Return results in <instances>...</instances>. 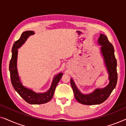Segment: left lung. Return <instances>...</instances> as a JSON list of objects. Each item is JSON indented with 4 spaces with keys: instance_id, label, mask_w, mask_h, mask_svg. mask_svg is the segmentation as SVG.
<instances>
[{
    "instance_id": "1",
    "label": "left lung",
    "mask_w": 126,
    "mask_h": 126,
    "mask_svg": "<svg viewBox=\"0 0 126 126\" xmlns=\"http://www.w3.org/2000/svg\"><path fill=\"white\" fill-rule=\"evenodd\" d=\"M97 42L101 45V53L109 75L108 79L110 82L108 85L105 88H97L91 94H84L79 91L73 79H71L70 84L75 97L78 102L82 104L96 105L103 103L108 99L116 85L118 80L117 62L115 57L113 46L109 42L106 35L103 34H100Z\"/></svg>"
}]
</instances>
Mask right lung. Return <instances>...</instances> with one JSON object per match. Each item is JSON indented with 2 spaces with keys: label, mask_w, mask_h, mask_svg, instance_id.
I'll return each mask as SVG.
<instances>
[{
  "label": "right lung",
  "mask_w": 126,
  "mask_h": 126,
  "mask_svg": "<svg viewBox=\"0 0 126 126\" xmlns=\"http://www.w3.org/2000/svg\"><path fill=\"white\" fill-rule=\"evenodd\" d=\"M34 34L33 31H26L22 34L20 38L14 44L12 48V57L10 62L9 70L12 85L20 97L30 104H41L49 102L52 99L57 85L63 76V73H60L55 76L50 88L46 92L37 93L23 85L20 82L17 70L18 49L26 42L29 36Z\"/></svg>",
  "instance_id": "obj_1"
}]
</instances>
